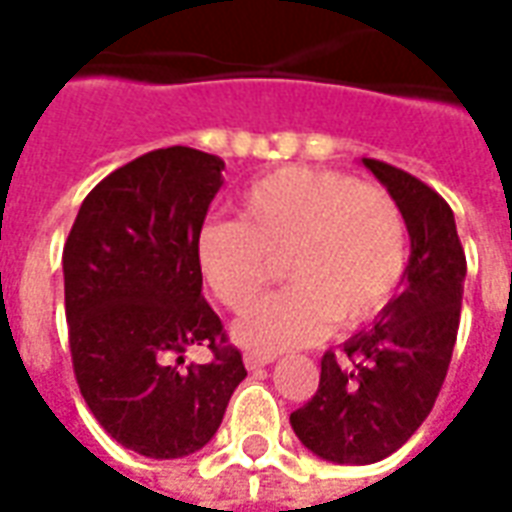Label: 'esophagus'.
I'll use <instances>...</instances> for the list:
<instances>
[{
	"mask_svg": "<svg viewBox=\"0 0 512 512\" xmlns=\"http://www.w3.org/2000/svg\"><path fill=\"white\" fill-rule=\"evenodd\" d=\"M274 359H277L274 354H257V351H246L244 365H246V370H260V367L271 365Z\"/></svg>",
	"mask_w": 512,
	"mask_h": 512,
	"instance_id": "esophagus-1",
	"label": "esophagus"
}]
</instances>
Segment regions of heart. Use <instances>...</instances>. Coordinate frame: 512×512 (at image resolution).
Segmentation results:
<instances>
[{
    "instance_id": "b5f03b06",
    "label": "heart",
    "mask_w": 512,
    "mask_h": 512,
    "mask_svg": "<svg viewBox=\"0 0 512 512\" xmlns=\"http://www.w3.org/2000/svg\"><path fill=\"white\" fill-rule=\"evenodd\" d=\"M406 249V219L389 191L312 167L255 180L241 194L238 222L202 224L194 241L202 279L227 310H244L282 257L288 288L233 326L257 354L318 343L332 323L354 329L376 318L403 279Z\"/></svg>"
}]
</instances>
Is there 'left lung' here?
Masks as SVG:
<instances>
[{
    "label": "left lung",
    "mask_w": 512,
    "mask_h": 512,
    "mask_svg": "<svg viewBox=\"0 0 512 512\" xmlns=\"http://www.w3.org/2000/svg\"><path fill=\"white\" fill-rule=\"evenodd\" d=\"M362 164L406 219L411 255L403 290L378 312L373 329L345 340L340 359L323 354L318 392L290 414L307 450L351 466L384 461L430 414L450 367L466 279L455 216L441 194L386 161Z\"/></svg>",
    "instance_id": "8db88e82"
}]
</instances>
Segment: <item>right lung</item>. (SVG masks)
I'll return each instance as SVG.
<instances>
[{
    "label": "right lung",
    "mask_w": 512,
    "mask_h": 512,
    "mask_svg": "<svg viewBox=\"0 0 512 512\" xmlns=\"http://www.w3.org/2000/svg\"><path fill=\"white\" fill-rule=\"evenodd\" d=\"M222 169L194 147L150 150L84 197L62 249L76 384L101 428L145 458L202 450L246 378L194 255ZM191 347L214 359L186 366Z\"/></svg>",
    "instance_id": "add662e5"
}]
</instances>
